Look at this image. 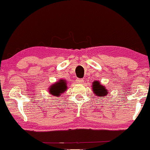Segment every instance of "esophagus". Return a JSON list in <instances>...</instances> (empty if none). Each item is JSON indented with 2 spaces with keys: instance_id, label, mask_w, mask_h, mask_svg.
I'll use <instances>...</instances> for the list:
<instances>
[{
  "instance_id": "34e87169",
  "label": "esophagus",
  "mask_w": 150,
  "mask_h": 150,
  "mask_svg": "<svg viewBox=\"0 0 150 150\" xmlns=\"http://www.w3.org/2000/svg\"><path fill=\"white\" fill-rule=\"evenodd\" d=\"M77 82H78V83H79V84H82V83H83V80L80 79V78H78V79H77Z\"/></svg>"
}]
</instances>
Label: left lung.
<instances>
[{"label": "left lung", "mask_w": 150, "mask_h": 150, "mask_svg": "<svg viewBox=\"0 0 150 150\" xmlns=\"http://www.w3.org/2000/svg\"><path fill=\"white\" fill-rule=\"evenodd\" d=\"M93 90L94 91V93L97 96L101 97V96H104L107 95L108 91L105 90V88L103 87V86H100L99 82H93Z\"/></svg>", "instance_id": "8db88e82"}]
</instances>
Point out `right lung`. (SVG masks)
I'll use <instances>...</instances> for the list:
<instances>
[{"mask_svg":"<svg viewBox=\"0 0 150 150\" xmlns=\"http://www.w3.org/2000/svg\"><path fill=\"white\" fill-rule=\"evenodd\" d=\"M66 88L65 83L63 82H57L54 85H52L51 88H50V92L51 93L52 95L53 96H59L62 92H64Z\"/></svg>","mask_w":150,"mask_h":150,"instance_id":"add662e5","label":"right lung"}]
</instances>
